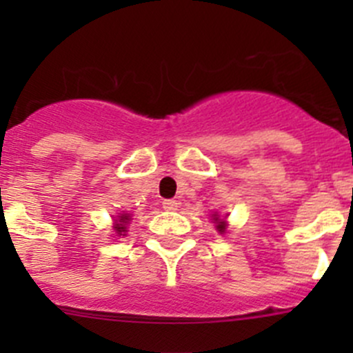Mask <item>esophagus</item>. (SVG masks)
I'll return each instance as SVG.
<instances>
[{
    "mask_svg": "<svg viewBox=\"0 0 353 353\" xmlns=\"http://www.w3.org/2000/svg\"><path fill=\"white\" fill-rule=\"evenodd\" d=\"M163 208L167 210V212H174V210L179 208V203L176 201V199H163Z\"/></svg>",
    "mask_w": 353,
    "mask_h": 353,
    "instance_id": "1",
    "label": "esophagus"
}]
</instances>
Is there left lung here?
<instances>
[{
    "label": "left lung",
    "instance_id": "left-lung-1",
    "mask_svg": "<svg viewBox=\"0 0 353 353\" xmlns=\"http://www.w3.org/2000/svg\"><path fill=\"white\" fill-rule=\"evenodd\" d=\"M213 220H215V223H216V230H219L220 234L225 232V229H227L225 220H223V219H219V216H216V215H213Z\"/></svg>",
    "mask_w": 353,
    "mask_h": 353
}]
</instances>
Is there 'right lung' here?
Listing matches in <instances>:
<instances>
[{
    "label": "right lung",
    "instance_id": "right-lung-1",
    "mask_svg": "<svg viewBox=\"0 0 353 353\" xmlns=\"http://www.w3.org/2000/svg\"><path fill=\"white\" fill-rule=\"evenodd\" d=\"M130 213H121L119 219L114 222V230H116L117 236H124V232H126V225L128 222H130Z\"/></svg>",
    "mask_w": 353,
    "mask_h": 353
}]
</instances>
